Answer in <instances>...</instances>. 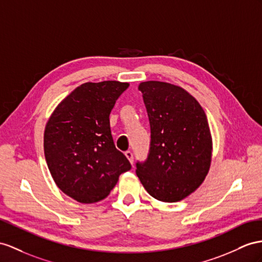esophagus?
<instances>
[{
    "label": "esophagus",
    "instance_id": "34e87169",
    "mask_svg": "<svg viewBox=\"0 0 262 262\" xmlns=\"http://www.w3.org/2000/svg\"><path fill=\"white\" fill-rule=\"evenodd\" d=\"M125 156L127 157V159L129 160V163H130V164H133V162H134L133 152H132V151H129V150H127V151H125Z\"/></svg>",
    "mask_w": 262,
    "mask_h": 262
}]
</instances>
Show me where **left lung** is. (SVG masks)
Masks as SVG:
<instances>
[{
  "label": "left lung",
  "mask_w": 262,
  "mask_h": 262,
  "mask_svg": "<svg viewBox=\"0 0 262 262\" xmlns=\"http://www.w3.org/2000/svg\"><path fill=\"white\" fill-rule=\"evenodd\" d=\"M138 90L148 114L150 149L136 173L151 197L176 203L203 184L211 165L212 138L206 113L183 87L159 80Z\"/></svg>",
  "instance_id": "8db88e82"
}]
</instances>
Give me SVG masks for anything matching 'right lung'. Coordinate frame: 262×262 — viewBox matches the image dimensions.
<instances>
[{"label": "right lung", "instance_id": "1", "mask_svg": "<svg viewBox=\"0 0 262 262\" xmlns=\"http://www.w3.org/2000/svg\"><path fill=\"white\" fill-rule=\"evenodd\" d=\"M129 83L87 82L52 113L44 130L46 164L56 186L82 204L106 198L120 173L132 168L116 149L110 114Z\"/></svg>", "mask_w": 262, "mask_h": 262}]
</instances>
